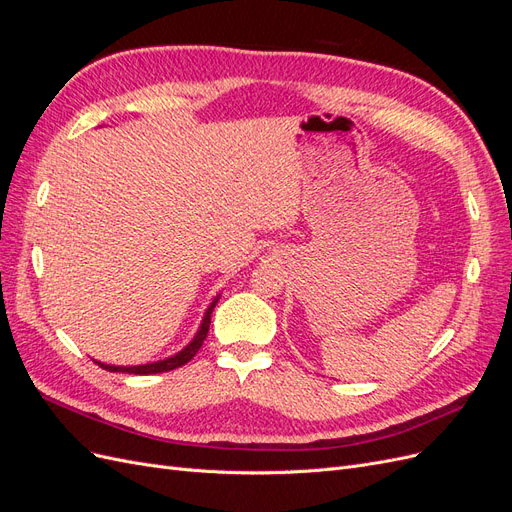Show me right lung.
<instances>
[{
	"mask_svg": "<svg viewBox=\"0 0 512 512\" xmlns=\"http://www.w3.org/2000/svg\"><path fill=\"white\" fill-rule=\"evenodd\" d=\"M220 301V294L218 297H215L213 301H211V305L207 307V312H205V316H203V322H200V327H198V331H196V335L192 337V342L185 346L183 350H179L177 354H173V356H168V359H162V361H156V363H145V365H106V363H100V361H96L102 369H108V371H121V374H138V376H149V374H162V371H170V369H177V367H181V365H185L188 363L192 356L200 350V346H203V342H205V337H207V333H209V324H211V312H213V307H215V303Z\"/></svg>",
	"mask_w": 512,
	"mask_h": 512,
	"instance_id": "add662e5",
	"label": "right lung"
}]
</instances>
